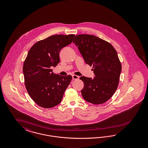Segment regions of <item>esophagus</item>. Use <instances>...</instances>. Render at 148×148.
<instances>
[{
    "label": "esophagus",
    "instance_id": "obj_1",
    "mask_svg": "<svg viewBox=\"0 0 148 148\" xmlns=\"http://www.w3.org/2000/svg\"><path fill=\"white\" fill-rule=\"evenodd\" d=\"M72 77H73V80H78L79 79V76H77L76 75H73Z\"/></svg>",
    "mask_w": 148,
    "mask_h": 148
}]
</instances>
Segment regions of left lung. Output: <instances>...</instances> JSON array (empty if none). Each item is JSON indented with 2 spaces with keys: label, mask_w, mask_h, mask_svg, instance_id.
I'll list each match as a JSON object with an SVG mask.
<instances>
[{
  "label": "left lung",
  "mask_w": 148,
  "mask_h": 148,
  "mask_svg": "<svg viewBox=\"0 0 148 148\" xmlns=\"http://www.w3.org/2000/svg\"><path fill=\"white\" fill-rule=\"evenodd\" d=\"M77 47L86 63L93 66V79L82 76L84 88L81 90L86 101L93 104L107 101L116 91L121 64L116 50L110 43L97 36L81 34L73 42Z\"/></svg>",
  "instance_id": "1"
}]
</instances>
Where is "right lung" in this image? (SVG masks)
Here are the masks:
<instances>
[{
	"label": "right lung",
	"instance_id": "1",
	"mask_svg": "<svg viewBox=\"0 0 148 148\" xmlns=\"http://www.w3.org/2000/svg\"><path fill=\"white\" fill-rule=\"evenodd\" d=\"M75 35H55L40 40L29 50L23 71L25 86L32 99L42 108H53L61 103L72 76L54 74L51 67L60 62L59 54L72 43Z\"/></svg>",
	"mask_w": 148,
	"mask_h": 148
}]
</instances>
